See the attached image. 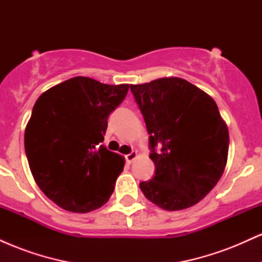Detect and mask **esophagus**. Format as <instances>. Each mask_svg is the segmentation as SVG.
I'll list each match as a JSON object with an SVG mask.
<instances>
[{"instance_id": "obj_1", "label": "esophagus", "mask_w": 262, "mask_h": 262, "mask_svg": "<svg viewBox=\"0 0 262 262\" xmlns=\"http://www.w3.org/2000/svg\"><path fill=\"white\" fill-rule=\"evenodd\" d=\"M137 158H138V152L137 151H132L130 154L125 155V159H127L128 162H133Z\"/></svg>"}]
</instances>
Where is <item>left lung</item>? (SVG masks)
Returning a JSON list of instances; mask_svg holds the SVG:
<instances>
[{"label":"left lung","mask_w":262,"mask_h":262,"mask_svg":"<svg viewBox=\"0 0 262 262\" xmlns=\"http://www.w3.org/2000/svg\"><path fill=\"white\" fill-rule=\"evenodd\" d=\"M130 90L156 167L155 176L139 185L141 192L165 210L194 206L217 185L228 160L229 132L217 103L180 77L130 85Z\"/></svg>","instance_id":"obj_1"}]
</instances>
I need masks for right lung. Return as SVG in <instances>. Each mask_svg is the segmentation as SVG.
<instances>
[{
	"label": "right lung",
	"mask_w": 262,
	"mask_h": 262,
	"mask_svg": "<svg viewBox=\"0 0 262 262\" xmlns=\"http://www.w3.org/2000/svg\"><path fill=\"white\" fill-rule=\"evenodd\" d=\"M129 85L76 76L41 93L25 132L29 169L43 193L62 209L87 213L112 196L123 156L101 145L107 119Z\"/></svg>",
	"instance_id": "1"
}]
</instances>
